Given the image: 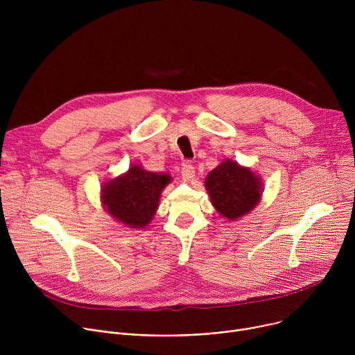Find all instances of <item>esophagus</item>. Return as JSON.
Segmentation results:
<instances>
[{"label": "esophagus", "instance_id": "34e87169", "mask_svg": "<svg viewBox=\"0 0 355 355\" xmlns=\"http://www.w3.org/2000/svg\"><path fill=\"white\" fill-rule=\"evenodd\" d=\"M181 175L185 181H192L193 177H195V168L191 166V164H184L182 168H181Z\"/></svg>", "mask_w": 355, "mask_h": 355}]
</instances>
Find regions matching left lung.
<instances>
[{
	"label": "left lung",
	"mask_w": 355,
	"mask_h": 355,
	"mask_svg": "<svg viewBox=\"0 0 355 355\" xmlns=\"http://www.w3.org/2000/svg\"><path fill=\"white\" fill-rule=\"evenodd\" d=\"M205 188L214 208L230 222L254 209L264 192L260 175L232 159L223 160L207 175Z\"/></svg>",
	"instance_id": "obj_1"
}]
</instances>
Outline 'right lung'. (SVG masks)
Masks as SVG:
<instances>
[{
    "label": "right lung",
    "instance_id": "right-lung-1",
    "mask_svg": "<svg viewBox=\"0 0 355 355\" xmlns=\"http://www.w3.org/2000/svg\"><path fill=\"white\" fill-rule=\"evenodd\" d=\"M173 181L168 173H153L140 164L101 187V204L119 223L129 229H143L153 220L163 189Z\"/></svg>",
    "mask_w": 355,
    "mask_h": 355
}]
</instances>
